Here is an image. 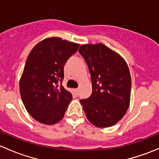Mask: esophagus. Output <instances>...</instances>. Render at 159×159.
<instances>
[{"mask_svg":"<svg viewBox=\"0 0 159 159\" xmlns=\"http://www.w3.org/2000/svg\"><path fill=\"white\" fill-rule=\"evenodd\" d=\"M74 91L76 94H78V93H79V89H78V88H76V89H74Z\"/></svg>","mask_w":159,"mask_h":159,"instance_id":"1","label":"esophagus"}]
</instances>
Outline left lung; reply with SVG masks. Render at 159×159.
<instances>
[{
  "label": "left lung",
  "instance_id": "obj_1",
  "mask_svg": "<svg viewBox=\"0 0 159 159\" xmlns=\"http://www.w3.org/2000/svg\"><path fill=\"white\" fill-rule=\"evenodd\" d=\"M88 66L92 93L80 100L88 120L97 127H110L129 106L131 77L126 61L105 45H83L78 50Z\"/></svg>",
  "mask_w": 159,
  "mask_h": 159
}]
</instances>
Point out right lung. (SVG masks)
Listing matches in <instances>:
<instances>
[{
    "label": "right lung",
    "instance_id": "1",
    "mask_svg": "<svg viewBox=\"0 0 159 159\" xmlns=\"http://www.w3.org/2000/svg\"><path fill=\"white\" fill-rule=\"evenodd\" d=\"M79 44L48 38L33 47L20 81V92L28 113L36 121L52 125L62 119L72 100L63 88L64 66Z\"/></svg>",
    "mask_w": 159,
    "mask_h": 159
}]
</instances>
